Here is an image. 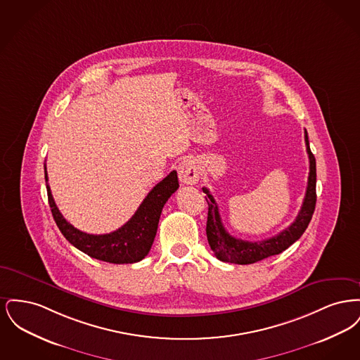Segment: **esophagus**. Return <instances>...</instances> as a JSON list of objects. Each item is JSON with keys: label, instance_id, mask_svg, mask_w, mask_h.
I'll return each mask as SVG.
<instances>
[{"label": "esophagus", "instance_id": "1", "mask_svg": "<svg viewBox=\"0 0 360 360\" xmlns=\"http://www.w3.org/2000/svg\"><path fill=\"white\" fill-rule=\"evenodd\" d=\"M178 175L182 184L185 185H194L200 178L198 165L194 159H184L178 166Z\"/></svg>", "mask_w": 360, "mask_h": 360}]
</instances>
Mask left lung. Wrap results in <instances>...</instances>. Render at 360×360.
Returning <instances> with one entry per match:
<instances>
[{
    "instance_id": "obj_1",
    "label": "left lung",
    "mask_w": 360,
    "mask_h": 360,
    "mask_svg": "<svg viewBox=\"0 0 360 360\" xmlns=\"http://www.w3.org/2000/svg\"><path fill=\"white\" fill-rule=\"evenodd\" d=\"M305 144L309 156L308 188L301 210L290 226L283 229L276 236L260 241H247L231 236L224 228L217 204L206 188L202 191L206 194L207 202V221L206 236L212 251L221 262H229L235 264H252L266 257L278 255L289 248L292 243L302 236L308 228L316 207V158L309 147L308 132L305 131Z\"/></svg>"
}]
</instances>
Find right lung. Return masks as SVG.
<instances>
[{
    "instance_id": "right-lung-1",
    "label": "right lung",
    "mask_w": 360,
    "mask_h": 360,
    "mask_svg": "<svg viewBox=\"0 0 360 360\" xmlns=\"http://www.w3.org/2000/svg\"><path fill=\"white\" fill-rule=\"evenodd\" d=\"M44 178L52 216L62 235L86 255L115 264L136 263L148 255L154 243L162 209L172 193L179 188L178 175L174 170L147 194L129 221L115 232L90 235L74 228L59 212L52 197L46 167Z\"/></svg>"
}]
</instances>
